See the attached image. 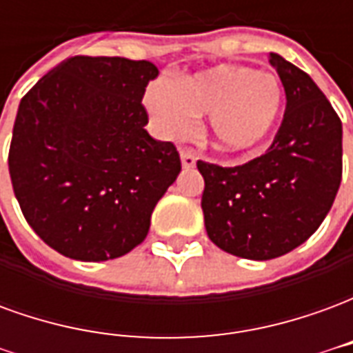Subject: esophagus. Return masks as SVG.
I'll return each instance as SVG.
<instances>
[{
  "label": "esophagus",
  "mask_w": 353,
  "mask_h": 353,
  "mask_svg": "<svg viewBox=\"0 0 353 353\" xmlns=\"http://www.w3.org/2000/svg\"><path fill=\"white\" fill-rule=\"evenodd\" d=\"M179 154H181V164H183V168H192L194 164H196V153H194V149H191V147H183L181 151H179Z\"/></svg>",
  "instance_id": "1"
}]
</instances>
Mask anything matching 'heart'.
<instances>
[{"instance_id":"obj_1","label":"heart","mask_w":353,"mask_h":353,"mask_svg":"<svg viewBox=\"0 0 353 353\" xmlns=\"http://www.w3.org/2000/svg\"><path fill=\"white\" fill-rule=\"evenodd\" d=\"M145 101L154 123L170 136L187 130L191 115H210L219 145L242 151L261 143L274 130L285 94L272 73L221 64L183 77L174 87L154 83Z\"/></svg>"}]
</instances>
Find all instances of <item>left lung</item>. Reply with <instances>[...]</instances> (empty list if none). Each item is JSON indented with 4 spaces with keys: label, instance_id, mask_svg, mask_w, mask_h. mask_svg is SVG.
Returning a JSON list of instances; mask_svg holds the SVG:
<instances>
[{
    "label": "left lung",
    "instance_id": "8db88e82",
    "mask_svg": "<svg viewBox=\"0 0 353 353\" xmlns=\"http://www.w3.org/2000/svg\"><path fill=\"white\" fill-rule=\"evenodd\" d=\"M268 62L285 90L272 145L234 168L199 161L210 240L242 259L285 255L318 230L342 179V123L310 75L280 54Z\"/></svg>",
    "mask_w": 353,
    "mask_h": 353
}]
</instances>
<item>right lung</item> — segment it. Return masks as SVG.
<instances>
[{
  "label": "right lung",
  "instance_id": "right-lung-1",
  "mask_svg": "<svg viewBox=\"0 0 353 353\" xmlns=\"http://www.w3.org/2000/svg\"><path fill=\"white\" fill-rule=\"evenodd\" d=\"M159 77L147 60L72 57L20 100L9 174L45 244L77 261L121 257L147 236L157 202L181 172L141 103Z\"/></svg>",
  "mask_w": 353,
  "mask_h": 353
}]
</instances>
